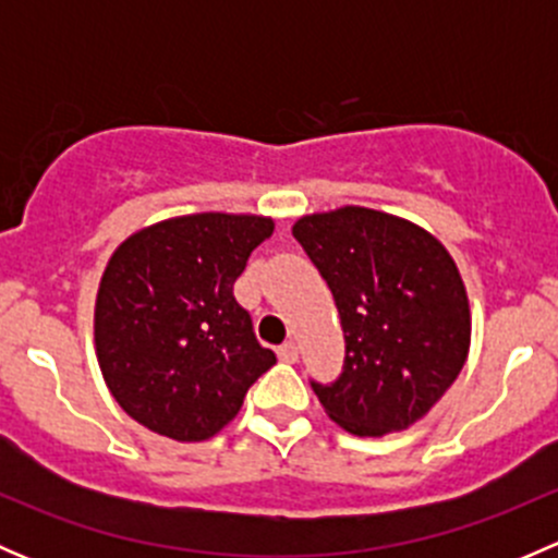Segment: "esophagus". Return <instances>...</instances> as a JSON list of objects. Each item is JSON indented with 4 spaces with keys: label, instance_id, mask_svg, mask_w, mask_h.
I'll return each mask as SVG.
<instances>
[{
    "label": "esophagus",
    "instance_id": "obj_1",
    "mask_svg": "<svg viewBox=\"0 0 558 558\" xmlns=\"http://www.w3.org/2000/svg\"><path fill=\"white\" fill-rule=\"evenodd\" d=\"M278 359H280V362H289V364H294L296 359H300V351H296V345H294V342H283V345L278 348Z\"/></svg>",
    "mask_w": 558,
    "mask_h": 558
}]
</instances>
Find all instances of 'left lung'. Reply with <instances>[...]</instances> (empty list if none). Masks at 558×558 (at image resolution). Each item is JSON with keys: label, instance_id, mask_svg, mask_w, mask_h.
Segmentation results:
<instances>
[{"label": "left lung", "instance_id": "left-lung-1", "mask_svg": "<svg viewBox=\"0 0 558 558\" xmlns=\"http://www.w3.org/2000/svg\"><path fill=\"white\" fill-rule=\"evenodd\" d=\"M291 232L345 331L342 375L313 384L326 415L356 437L413 426L470 353V300L453 256L418 223L356 205L302 216Z\"/></svg>", "mask_w": 558, "mask_h": 558}]
</instances>
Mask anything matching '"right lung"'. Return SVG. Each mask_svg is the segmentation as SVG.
Returning a JSON list of instances; mask_svg holds the SVG:
<instances>
[{
	"label": "right lung",
	"instance_id": "1",
	"mask_svg": "<svg viewBox=\"0 0 558 558\" xmlns=\"http://www.w3.org/2000/svg\"><path fill=\"white\" fill-rule=\"evenodd\" d=\"M272 232L267 216L194 213L137 229L112 251L94 345L112 399L137 424L178 442L210 440L272 367L232 291Z\"/></svg>",
	"mask_w": 558,
	"mask_h": 558
}]
</instances>
